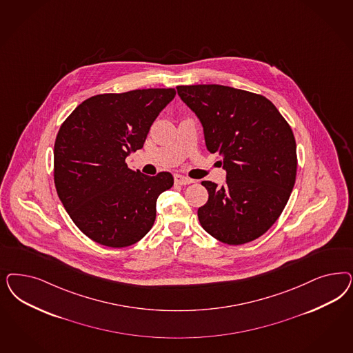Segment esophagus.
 I'll return each mask as SVG.
<instances>
[{
  "mask_svg": "<svg viewBox=\"0 0 353 353\" xmlns=\"http://www.w3.org/2000/svg\"><path fill=\"white\" fill-rule=\"evenodd\" d=\"M174 181L176 184H182V185H185V184H191V183H194V179H191V178H187V176H183L181 174H175L174 175Z\"/></svg>",
  "mask_w": 353,
  "mask_h": 353,
  "instance_id": "obj_1",
  "label": "esophagus"
}]
</instances>
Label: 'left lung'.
<instances>
[{
    "instance_id": "obj_1",
    "label": "left lung",
    "mask_w": 353,
    "mask_h": 353,
    "mask_svg": "<svg viewBox=\"0 0 353 353\" xmlns=\"http://www.w3.org/2000/svg\"><path fill=\"white\" fill-rule=\"evenodd\" d=\"M178 94L204 127L205 144L219 153L226 183L204 181L201 226L216 240L240 245L260 238L282 214L295 184L294 132L261 94L219 84L179 85Z\"/></svg>"
}]
</instances>
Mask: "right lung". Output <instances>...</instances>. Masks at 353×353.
Masks as SVG:
<instances>
[{
    "mask_svg": "<svg viewBox=\"0 0 353 353\" xmlns=\"http://www.w3.org/2000/svg\"><path fill=\"white\" fill-rule=\"evenodd\" d=\"M175 94L174 88H149L92 96L61 125L54 143L58 197L93 241L123 248L153 226L157 199L174 178L166 171L144 175L125 159L143 148L150 125Z\"/></svg>",
    "mask_w": 353,
    "mask_h": 353,
    "instance_id": "obj_1",
    "label": "right lung"
}]
</instances>
